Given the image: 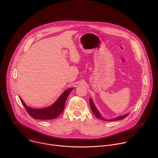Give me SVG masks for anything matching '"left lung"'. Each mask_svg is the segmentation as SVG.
<instances>
[{"instance_id": "8db88e82", "label": "left lung", "mask_w": 158, "mask_h": 158, "mask_svg": "<svg viewBox=\"0 0 158 158\" xmlns=\"http://www.w3.org/2000/svg\"><path fill=\"white\" fill-rule=\"evenodd\" d=\"M89 103H90V106H91V110L93 112V114L99 119L101 120H103V121H116V120H121V119H124L125 118H126L127 116H128V113L126 114H124V115H122V116H118L116 118H114V119H107L104 118H103L102 116V115L100 114V112H99V110H98V109L96 108V107L95 106L94 102H93V101L91 98L89 99Z\"/></svg>"}]
</instances>
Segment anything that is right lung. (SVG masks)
<instances>
[{"instance_id":"right-lung-1","label":"right lung","mask_w":158,"mask_h":158,"mask_svg":"<svg viewBox=\"0 0 158 158\" xmlns=\"http://www.w3.org/2000/svg\"><path fill=\"white\" fill-rule=\"evenodd\" d=\"M74 89V87H72L65 90L54 104L44 108L37 109L29 107L26 104L20 97V99L22 104L24 105L27 112H28V114L32 118L36 119L42 120L53 119L58 117L63 112L66 99Z\"/></svg>"}]
</instances>
